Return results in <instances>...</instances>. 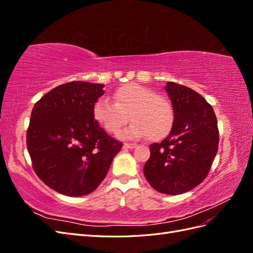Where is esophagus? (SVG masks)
<instances>
[{"label":"esophagus","instance_id":"esophagus-1","mask_svg":"<svg viewBox=\"0 0 253 253\" xmlns=\"http://www.w3.org/2000/svg\"><path fill=\"white\" fill-rule=\"evenodd\" d=\"M135 147H136L135 143H127V142L124 143V148L125 149H134Z\"/></svg>","mask_w":253,"mask_h":253}]
</instances>
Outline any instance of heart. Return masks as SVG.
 <instances>
[{
    "label": "heart",
    "instance_id": "b5f03b06",
    "mask_svg": "<svg viewBox=\"0 0 253 253\" xmlns=\"http://www.w3.org/2000/svg\"><path fill=\"white\" fill-rule=\"evenodd\" d=\"M94 118L108 133L115 134L127 124H133L119 133L122 139H138L148 136L159 140L171 131L174 113L166 98L139 84H126L116 89L114 103L101 98L95 103Z\"/></svg>",
    "mask_w": 253,
    "mask_h": 253
}]
</instances>
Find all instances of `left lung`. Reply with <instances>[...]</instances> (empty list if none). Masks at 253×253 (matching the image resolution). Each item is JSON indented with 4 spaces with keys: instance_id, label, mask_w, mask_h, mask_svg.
Listing matches in <instances>:
<instances>
[{
    "instance_id": "8db88e82",
    "label": "left lung",
    "mask_w": 253,
    "mask_h": 253,
    "mask_svg": "<svg viewBox=\"0 0 253 253\" xmlns=\"http://www.w3.org/2000/svg\"><path fill=\"white\" fill-rule=\"evenodd\" d=\"M166 90L174 110L170 134L150 145L143 173L160 193L178 195L207 177L218 150L217 119L212 106L195 90L168 82Z\"/></svg>"
}]
</instances>
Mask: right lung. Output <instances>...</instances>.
Masks as SVG:
<instances>
[{
  "label": "right lung",
  "instance_id": "add662e5",
  "mask_svg": "<svg viewBox=\"0 0 253 253\" xmlns=\"http://www.w3.org/2000/svg\"><path fill=\"white\" fill-rule=\"evenodd\" d=\"M103 84H61L32 111L26 143L36 174L67 196L86 195L100 185L122 143L105 133L93 115Z\"/></svg>",
  "mask_w": 253,
  "mask_h": 253
}]
</instances>
